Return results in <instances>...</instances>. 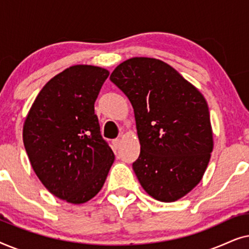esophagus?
<instances>
[{
	"mask_svg": "<svg viewBox=\"0 0 249 249\" xmlns=\"http://www.w3.org/2000/svg\"><path fill=\"white\" fill-rule=\"evenodd\" d=\"M120 144H121V141L119 138L113 139V141H112V145H113L114 149H118L119 147H120Z\"/></svg>",
	"mask_w": 249,
	"mask_h": 249,
	"instance_id": "34e87169",
	"label": "esophagus"
}]
</instances>
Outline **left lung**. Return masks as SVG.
I'll use <instances>...</instances> for the list:
<instances>
[{"label": "left lung", "instance_id": "1", "mask_svg": "<svg viewBox=\"0 0 249 249\" xmlns=\"http://www.w3.org/2000/svg\"><path fill=\"white\" fill-rule=\"evenodd\" d=\"M110 79L134 107L141 154L132 169L145 192L161 202L188 194L213 149L210 111L199 90L163 61L132 57Z\"/></svg>", "mask_w": 249, "mask_h": 249}]
</instances>
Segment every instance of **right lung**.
<instances>
[{
  "mask_svg": "<svg viewBox=\"0 0 249 249\" xmlns=\"http://www.w3.org/2000/svg\"><path fill=\"white\" fill-rule=\"evenodd\" d=\"M108 74L100 67L68 68L42 88L23 125L34 171L50 193L69 203L93 198L114 161L94 108Z\"/></svg>",
  "mask_w": 249,
  "mask_h": 249,
  "instance_id": "obj_1",
  "label": "right lung"
}]
</instances>
